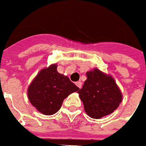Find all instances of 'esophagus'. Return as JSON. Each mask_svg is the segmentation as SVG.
<instances>
[{"label": "esophagus", "mask_w": 146, "mask_h": 146, "mask_svg": "<svg viewBox=\"0 0 146 146\" xmlns=\"http://www.w3.org/2000/svg\"><path fill=\"white\" fill-rule=\"evenodd\" d=\"M76 85H77V86H78V88H82V82H76Z\"/></svg>", "instance_id": "1"}]
</instances>
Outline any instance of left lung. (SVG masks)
<instances>
[{"mask_svg": "<svg viewBox=\"0 0 146 146\" xmlns=\"http://www.w3.org/2000/svg\"><path fill=\"white\" fill-rule=\"evenodd\" d=\"M86 80L78 93L90 117L100 119L112 113L122 102V93L114 78L98 68L86 73Z\"/></svg>", "mask_w": 146, "mask_h": 146, "instance_id": "1", "label": "left lung"}]
</instances>
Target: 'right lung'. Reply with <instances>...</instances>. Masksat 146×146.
<instances>
[{
  "label": "right lung",
  "instance_id": "right-lung-1",
  "mask_svg": "<svg viewBox=\"0 0 146 146\" xmlns=\"http://www.w3.org/2000/svg\"><path fill=\"white\" fill-rule=\"evenodd\" d=\"M57 65L43 68L28 87L31 103L43 115H51L61 108L64 99L79 88L67 76L57 72Z\"/></svg>",
  "mask_w": 146,
  "mask_h": 146
}]
</instances>
